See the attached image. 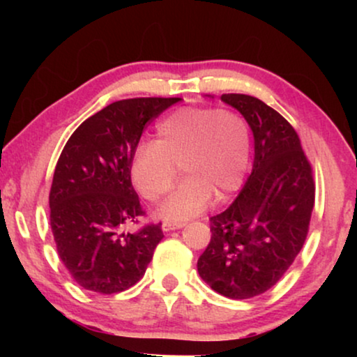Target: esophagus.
Returning <instances> with one entry per match:
<instances>
[{"label":"esophagus","instance_id":"34e87169","mask_svg":"<svg viewBox=\"0 0 357 357\" xmlns=\"http://www.w3.org/2000/svg\"><path fill=\"white\" fill-rule=\"evenodd\" d=\"M185 226V222H169L164 221L162 222V231L169 232V231H175V229H182Z\"/></svg>","mask_w":357,"mask_h":357}]
</instances>
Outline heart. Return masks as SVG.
<instances>
[{
	"label": "heart",
	"mask_w": 357,
	"mask_h": 357,
	"mask_svg": "<svg viewBox=\"0 0 357 357\" xmlns=\"http://www.w3.org/2000/svg\"><path fill=\"white\" fill-rule=\"evenodd\" d=\"M250 154L252 135L242 115L183 107L159 121L155 141L136 148L131 180L144 198L155 202L172 188L180 165L185 180L159 208V216L183 222L202 213L214 193L224 198L241 188Z\"/></svg>",
	"instance_id": "1"
}]
</instances>
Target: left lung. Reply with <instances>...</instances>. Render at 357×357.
<instances>
[{
  "label": "left lung",
  "mask_w": 357,
  "mask_h": 357,
  "mask_svg": "<svg viewBox=\"0 0 357 357\" xmlns=\"http://www.w3.org/2000/svg\"><path fill=\"white\" fill-rule=\"evenodd\" d=\"M247 120L255 141L253 169L226 211L211 221L198 273L219 294L250 299L271 289L304 245L315 202L312 167L284 116L245 94H222Z\"/></svg>",
  "instance_id": "left-lung-1"
}]
</instances>
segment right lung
Returning <instances> with one entry per match:
<instances>
[{
  "label": "right lung",
  "instance_id": "obj_1",
  "mask_svg": "<svg viewBox=\"0 0 357 357\" xmlns=\"http://www.w3.org/2000/svg\"><path fill=\"white\" fill-rule=\"evenodd\" d=\"M178 100L114 102L82 121L61 151L50 190L52 232L63 265L87 291L115 294L135 286L162 241L160 224L123 231L144 214L131 159L144 126Z\"/></svg>",
  "mask_w": 357,
  "mask_h": 357
}]
</instances>
